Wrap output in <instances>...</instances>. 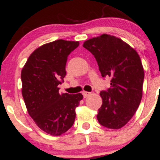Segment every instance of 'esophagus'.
Segmentation results:
<instances>
[{"label":"esophagus","mask_w":160,"mask_h":160,"mask_svg":"<svg viewBox=\"0 0 160 160\" xmlns=\"http://www.w3.org/2000/svg\"><path fill=\"white\" fill-rule=\"evenodd\" d=\"M91 94V93H90V92H87V91H83V95L84 98H88V97H89L90 95Z\"/></svg>","instance_id":"34e87169"}]
</instances>
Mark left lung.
Segmentation results:
<instances>
[{
    "label": "left lung",
    "mask_w": 160,
    "mask_h": 160,
    "mask_svg": "<svg viewBox=\"0 0 160 160\" xmlns=\"http://www.w3.org/2000/svg\"><path fill=\"white\" fill-rule=\"evenodd\" d=\"M83 47L94 56L103 77H111V88L101 91L102 105L97 115L106 128L119 129L136 112L142 97L144 70L138 52L128 44L107 34L90 38Z\"/></svg>",
    "instance_id": "1"
}]
</instances>
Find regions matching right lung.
Listing matches in <instances>:
<instances>
[{"label":"right lung","mask_w":160,"mask_h":160,"mask_svg":"<svg viewBox=\"0 0 160 160\" xmlns=\"http://www.w3.org/2000/svg\"><path fill=\"white\" fill-rule=\"evenodd\" d=\"M79 44L62 39L46 43L30 55L22 70V93L28 114L51 135H62L72 126L83 98L80 93L60 94L58 88L67 73V57Z\"/></svg>","instance_id":"add662e5"}]
</instances>
